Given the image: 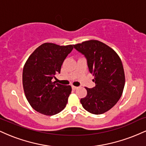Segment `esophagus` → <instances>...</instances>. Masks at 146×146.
Returning a JSON list of instances; mask_svg holds the SVG:
<instances>
[{"instance_id": "esophagus-1", "label": "esophagus", "mask_w": 146, "mask_h": 146, "mask_svg": "<svg viewBox=\"0 0 146 146\" xmlns=\"http://www.w3.org/2000/svg\"><path fill=\"white\" fill-rule=\"evenodd\" d=\"M78 87L75 86H72V89L73 90H76V89H78Z\"/></svg>"}]
</instances>
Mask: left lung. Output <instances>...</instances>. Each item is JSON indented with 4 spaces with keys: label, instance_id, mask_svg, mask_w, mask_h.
I'll return each mask as SVG.
<instances>
[{
    "label": "left lung",
    "instance_id": "obj_1",
    "mask_svg": "<svg viewBox=\"0 0 146 146\" xmlns=\"http://www.w3.org/2000/svg\"><path fill=\"white\" fill-rule=\"evenodd\" d=\"M85 56L95 86L86 88L87 95L80 100L85 110L101 115L111 109L121 98L125 85V73L119 56L102 42L90 40L73 45Z\"/></svg>",
    "mask_w": 146,
    "mask_h": 146
}]
</instances>
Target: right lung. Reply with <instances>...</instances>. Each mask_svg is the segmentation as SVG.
Listing matches in <instances>:
<instances>
[{
  "instance_id": "add662e5",
  "label": "right lung",
  "mask_w": 146,
  "mask_h": 146,
  "mask_svg": "<svg viewBox=\"0 0 146 146\" xmlns=\"http://www.w3.org/2000/svg\"><path fill=\"white\" fill-rule=\"evenodd\" d=\"M73 48L46 42L30 55L23 71V89L31 106L38 113L51 116L64 109L71 86L52 82L60 73L62 64Z\"/></svg>"
}]
</instances>
